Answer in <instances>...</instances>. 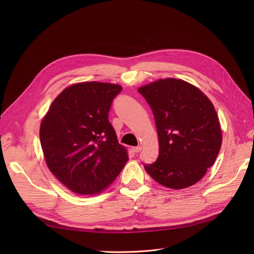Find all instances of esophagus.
<instances>
[{
    "mask_svg": "<svg viewBox=\"0 0 254 254\" xmlns=\"http://www.w3.org/2000/svg\"><path fill=\"white\" fill-rule=\"evenodd\" d=\"M142 150V147L141 146H136V147H132V151H134L135 153H138Z\"/></svg>",
    "mask_w": 254,
    "mask_h": 254,
    "instance_id": "34e87169",
    "label": "esophagus"
}]
</instances>
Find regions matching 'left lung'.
I'll return each instance as SVG.
<instances>
[{"instance_id":"8db88e82","label":"left lung","mask_w":254,"mask_h":254,"mask_svg":"<svg viewBox=\"0 0 254 254\" xmlns=\"http://www.w3.org/2000/svg\"><path fill=\"white\" fill-rule=\"evenodd\" d=\"M138 91L152 110L159 153L146 172L159 184L182 190L195 184L221 147L220 124L211 101L180 79H159Z\"/></svg>"}]
</instances>
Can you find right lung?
<instances>
[{"label":"right lung","mask_w":254,"mask_h":254,"mask_svg":"<svg viewBox=\"0 0 254 254\" xmlns=\"http://www.w3.org/2000/svg\"><path fill=\"white\" fill-rule=\"evenodd\" d=\"M117 84L81 82L64 89L40 127L49 170L78 194H95L109 186L128 161L109 123Z\"/></svg>","instance_id":"add662e5"}]
</instances>
